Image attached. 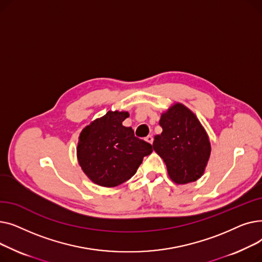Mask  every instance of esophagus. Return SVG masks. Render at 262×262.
<instances>
[{"instance_id":"1","label":"esophagus","mask_w":262,"mask_h":262,"mask_svg":"<svg viewBox=\"0 0 262 262\" xmlns=\"http://www.w3.org/2000/svg\"><path fill=\"white\" fill-rule=\"evenodd\" d=\"M147 143H149V144H152L153 143V136L152 135H148L147 137H145V139H144Z\"/></svg>"}]
</instances>
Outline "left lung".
Listing matches in <instances>:
<instances>
[{"label":"left lung","instance_id":"1","mask_svg":"<svg viewBox=\"0 0 262 262\" xmlns=\"http://www.w3.org/2000/svg\"><path fill=\"white\" fill-rule=\"evenodd\" d=\"M162 133L154 137L153 148L163 159L176 185L193 183L205 172L211 145L207 132L193 112L173 103L159 121Z\"/></svg>","mask_w":262,"mask_h":262}]
</instances>
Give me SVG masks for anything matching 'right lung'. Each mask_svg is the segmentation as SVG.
I'll list each match as a JSON object with an SVG mask.
<instances>
[{"mask_svg": "<svg viewBox=\"0 0 262 262\" xmlns=\"http://www.w3.org/2000/svg\"><path fill=\"white\" fill-rule=\"evenodd\" d=\"M127 112L109 110L93 120L78 137L76 156L89 180L101 187L113 188L128 181L152 145L137 138L132 127L123 125Z\"/></svg>", "mask_w": 262, "mask_h": 262, "instance_id": "right-lung-1", "label": "right lung"}]
</instances>
